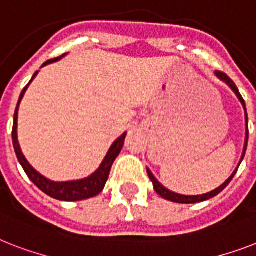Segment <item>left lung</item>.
Wrapping results in <instances>:
<instances>
[{"instance_id":"8db88e82","label":"left lung","mask_w":256,"mask_h":256,"mask_svg":"<svg viewBox=\"0 0 256 256\" xmlns=\"http://www.w3.org/2000/svg\"><path fill=\"white\" fill-rule=\"evenodd\" d=\"M215 76H216V78H219L220 81L224 82L228 88L234 92V94L236 96V98L239 100V102L242 104L243 108H244V118H246V138H244V146H243V152H242V158H240V160H239V164L236 166V168L234 170V172L230 175V178L227 179L226 182L222 183L220 186L218 187V188H215V190L210 191V192H206V194H202V195H182V194H176V192H174V191L168 190V188H166V187L162 184V183L158 180V179L152 175V172L148 168V178L152 179V186H154V190L156 191V194L160 195L164 199H168V200H170V202H175V203H183V204H188V203H199V202H204V200H207V199H211L214 198L215 195H218L220 191H223L224 188L227 187V184L232 180V178H234V175L236 174V171H238L239 166H240V164H242L243 158H244V154H246V150H247V142H248V118H247V110H246V104H244V100H243L242 96H240V92H239L238 88L235 86V84L232 81H231L230 78L227 77L226 74L224 73H220V72H215Z\"/></svg>"}]
</instances>
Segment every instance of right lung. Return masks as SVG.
<instances>
[{
  "mask_svg": "<svg viewBox=\"0 0 256 256\" xmlns=\"http://www.w3.org/2000/svg\"><path fill=\"white\" fill-rule=\"evenodd\" d=\"M66 54H64L62 57H65ZM62 57L54 58V60H49L46 61L42 68L46 65H50L53 62L60 61ZM38 72L34 73V76L32 77L30 82L26 85V88L22 90L21 96H20V100H18L17 108H16V112H14V122H13V132H12V138H13V146L14 152H16V156L18 158V162L21 164L22 168L25 170L26 175L29 176V179L36 184V186L40 188L41 191H44L46 195H49L52 198L58 199V200H64V202H76V200H84V199H88L96 196L104 190V184H106V180L108 178V174H110V170H112V166L114 164V160L118 156H120V150L124 148V138H126V134L128 132H124L120 138H116L112 144L108 148V154L102 160V164H100V168H96L92 175H88V178L84 179H77V180H68V182H56V180H50L49 178H46L42 174H40L36 168L32 166V164L28 162V160L24 156L21 148H20V142H18L17 136V120H18V108H20V104H21L22 98L25 96L26 88H29V85L33 82V80L37 77Z\"/></svg>",
  "mask_w": 256,
  "mask_h": 256,
  "instance_id": "obj_1",
  "label": "right lung"
}]
</instances>
